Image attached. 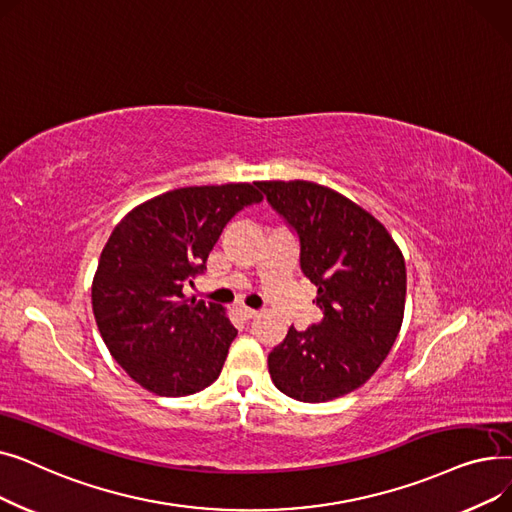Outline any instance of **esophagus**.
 Returning a JSON list of instances; mask_svg holds the SVG:
<instances>
[{
	"label": "esophagus",
	"mask_w": 512,
	"mask_h": 512,
	"mask_svg": "<svg viewBox=\"0 0 512 512\" xmlns=\"http://www.w3.org/2000/svg\"><path fill=\"white\" fill-rule=\"evenodd\" d=\"M238 311H240V315L245 317V319H255V317L259 315V311H255V309H249V307H238Z\"/></svg>",
	"instance_id": "obj_1"
}]
</instances>
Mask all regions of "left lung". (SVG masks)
<instances>
[{"instance_id":"1","label":"left lung","mask_w":512,"mask_h":512,"mask_svg":"<svg viewBox=\"0 0 512 512\" xmlns=\"http://www.w3.org/2000/svg\"><path fill=\"white\" fill-rule=\"evenodd\" d=\"M257 186L301 240V270L317 286L321 324L290 328L267 357L272 382L301 402H328L361 388L388 357L405 317L407 267L369 211L309 180Z\"/></svg>"}]
</instances>
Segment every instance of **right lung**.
Listing matches in <instances>:
<instances>
[{"mask_svg": "<svg viewBox=\"0 0 512 512\" xmlns=\"http://www.w3.org/2000/svg\"><path fill=\"white\" fill-rule=\"evenodd\" d=\"M263 195L249 182L184 186L128 211L107 238L91 286L112 357L145 390L188 396L220 378L236 338L226 309L186 299L224 226Z\"/></svg>", "mask_w": 512, "mask_h": 512, "instance_id": "1", "label": "right lung"}]
</instances>
